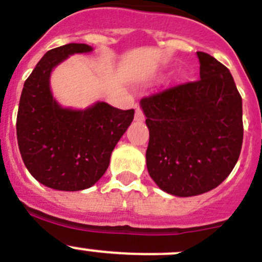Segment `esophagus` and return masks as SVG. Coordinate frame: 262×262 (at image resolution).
Returning a JSON list of instances; mask_svg holds the SVG:
<instances>
[{"label": "esophagus", "instance_id": "1", "mask_svg": "<svg viewBox=\"0 0 262 262\" xmlns=\"http://www.w3.org/2000/svg\"><path fill=\"white\" fill-rule=\"evenodd\" d=\"M134 120H136V121H143L144 120V114H143V111H142L141 107H137Z\"/></svg>", "mask_w": 262, "mask_h": 262}]
</instances>
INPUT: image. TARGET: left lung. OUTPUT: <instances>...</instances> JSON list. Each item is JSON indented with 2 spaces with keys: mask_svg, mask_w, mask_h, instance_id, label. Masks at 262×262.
Here are the masks:
<instances>
[{
  "mask_svg": "<svg viewBox=\"0 0 262 262\" xmlns=\"http://www.w3.org/2000/svg\"><path fill=\"white\" fill-rule=\"evenodd\" d=\"M200 79L143 97L149 129V177L178 197L202 194L232 172L243 142L242 97L232 74L206 52H197Z\"/></svg>",
  "mask_w": 262,
  "mask_h": 262,
  "instance_id": "1",
  "label": "left lung"
}]
</instances>
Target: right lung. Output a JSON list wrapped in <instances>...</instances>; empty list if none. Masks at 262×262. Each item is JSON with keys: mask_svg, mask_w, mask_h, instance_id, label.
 <instances>
[{"mask_svg": "<svg viewBox=\"0 0 262 262\" xmlns=\"http://www.w3.org/2000/svg\"><path fill=\"white\" fill-rule=\"evenodd\" d=\"M92 51L69 43L45 53L25 80L16 118L21 159L30 174L57 190H82L105 174L110 156L134 119V110L97 102L85 110L62 108L50 90L56 65L74 53Z\"/></svg>", "mask_w": 262, "mask_h": 262, "instance_id": "add662e5", "label": "right lung"}]
</instances>
